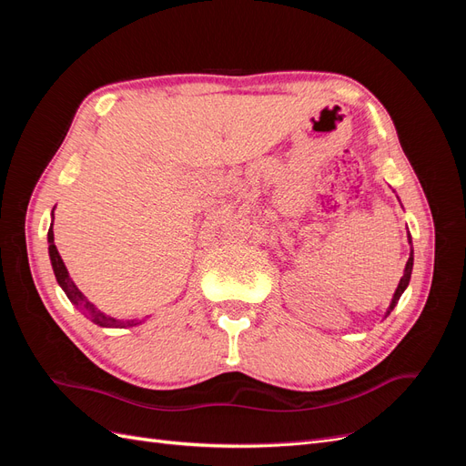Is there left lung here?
<instances>
[{"label": "left lung", "instance_id": "left-lung-1", "mask_svg": "<svg viewBox=\"0 0 466 466\" xmlns=\"http://www.w3.org/2000/svg\"><path fill=\"white\" fill-rule=\"evenodd\" d=\"M408 243H412V237H410V235H408ZM412 266H414V250L410 252V258H408V262H406V268H404V276L400 278V284H399L397 291H394V295H392V301H390V305H389V309H387V315H390L392 309L397 307V303H399V299H400V295L404 293V289L408 288V284H410ZM387 315H385V317H387Z\"/></svg>", "mask_w": 466, "mask_h": 466}]
</instances>
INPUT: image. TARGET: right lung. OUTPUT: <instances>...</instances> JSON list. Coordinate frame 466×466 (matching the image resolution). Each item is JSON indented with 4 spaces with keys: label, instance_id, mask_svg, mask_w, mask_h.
<instances>
[{
    "label": "right lung",
    "instance_id": "add662e5",
    "mask_svg": "<svg viewBox=\"0 0 466 466\" xmlns=\"http://www.w3.org/2000/svg\"><path fill=\"white\" fill-rule=\"evenodd\" d=\"M52 216H54V209H52ZM48 255H50V262H52V270L56 276V281H58L60 288L66 291L67 299L72 301L77 309H81L83 313H86L95 324L98 327H106V329H128V327H136V324H142L144 320H137V319H130V320H118L115 317H108L103 311H98V309L86 298L79 291V288L74 284V279L69 278L67 274V268L60 257L58 248L54 245V231H52V223H50V229H48Z\"/></svg>",
    "mask_w": 466,
    "mask_h": 466
}]
</instances>
